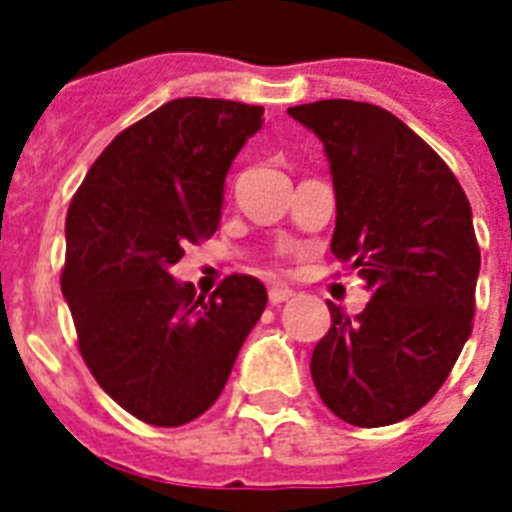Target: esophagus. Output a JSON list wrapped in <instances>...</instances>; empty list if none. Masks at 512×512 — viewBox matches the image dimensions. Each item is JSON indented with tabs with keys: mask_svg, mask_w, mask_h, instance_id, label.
<instances>
[{
	"mask_svg": "<svg viewBox=\"0 0 512 512\" xmlns=\"http://www.w3.org/2000/svg\"><path fill=\"white\" fill-rule=\"evenodd\" d=\"M295 295L292 289L284 287V284H276V287L268 289V300H271V305H281V303H287L289 297Z\"/></svg>",
	"mask_w": 512,
	"mask_h": 512,
	"instance_id": "1",
	"label": "esophagus"
}]
</instances>
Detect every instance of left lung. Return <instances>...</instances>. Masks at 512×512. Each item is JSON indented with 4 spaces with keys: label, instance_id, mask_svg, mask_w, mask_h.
I'll return each instance as SVG.
<instances>
[{
    "label": "left lung",
    "instance_id": "left-lung-1",
    "mask_svg": "<svg viewBox=\"0 0 512 512\" xmlns=\"http://www.w3.org/2000/svg\"><path fill=\"white\" fill-rule=\"evenodd\" d=\"M324 143L337 199L332 252L372 300L313 348L321 401L358 428L412 417L436 396L470 337L481 271L470 201L398 116L358 100L287 108Z\"/></svg>",
    "mask_w": 512,
    "mask_h": 512
}]
</instances>
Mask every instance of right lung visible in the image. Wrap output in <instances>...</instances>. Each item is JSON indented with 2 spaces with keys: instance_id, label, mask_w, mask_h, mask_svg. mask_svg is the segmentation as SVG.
Listing matches in <instances>:
<instances>
[{
  "instance_id": "obj_1",
  "label": "right lung",
  "mask_w": 512,
  "mask_h": 512,
  "mask_svg": "<svg viewBox=\"0 0 512 512\" xmlns=\"http://www.w3.org/2000/svg\"><path fill=\"white\" fill-rule=\"evenodd\" d=\"M260 127V106L170 100L111 140L68 207L60 289L79 350L100 388L148 425L207 412L265 311L255 276L233 273L204 297L170 273L217 231L225 175Z\"/></svg>"
}]
</instances>
